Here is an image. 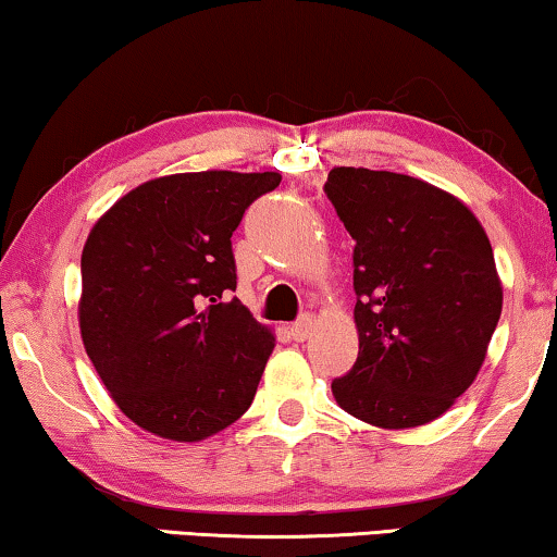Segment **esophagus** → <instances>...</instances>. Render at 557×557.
Segmentation results:
<instances>
[{
  "mask_svg": "<svg viewBox=\"0 0 557 557\" xmlns=\"http://www.w3.org/2000/svg\"><path fill=\"white\" fill-rule=\"evenodd\" d=\"M311 326H314V319H311L309 314H301L292 326H288V332H292V337L296 342H304V339H309Z\"/></svg>",
  "mask_w": 557,
  "mask_h": 557,
  "instance_id": "esophagus-1",
  "label": "esophagus"
}]
</instances>
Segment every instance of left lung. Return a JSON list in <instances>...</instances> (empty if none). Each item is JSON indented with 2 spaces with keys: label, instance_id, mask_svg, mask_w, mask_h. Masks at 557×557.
I'll return each instance as SVG.
<instances>
[{
  "label": "left lung",
  "instance_id": "left-lung-1",
  "mask_svg": "<svg viewBox=\"0 0 557 557\" xmlns=\"http://www.w3.org/2000/svg\"><path fill=\"white\" fill-rule=\"evenodd\" d=\"M324 193L355 240L360 332L334 398L383 429L429 423L474 383L497 330L490 238L467 205L408 174L337 166Z\"/></svg>",
  "mask_w": 557,
  "mask_h": 557
}]
</instances>
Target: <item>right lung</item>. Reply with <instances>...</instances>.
<instances>
[{"label": "right lung", "instance_id": "right-lung-1", "mask_svg": "<svg viewBox=\"0 0 557 557\" xmlns=\"http://www.w3.org/2000/svg\"><path fill=\"white\" fill-rule=\"evenodd\" d=\"M278 172L144 182L90 231L81 334L116 406L144 431L200 441L253 403L273 334L238 296L233 233Z\"/></svg>", "mask_w": 557, "mask_h": 557}]
</instances>
